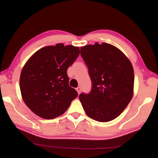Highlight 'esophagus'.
<instances>
[{"label": "esophagus", "instance_id": "34e87169", "mask_svg": "<svg viewBox=\"0 0 158 158\" xmlns=\"http://www.w3.org/2000/svg\"><path fill=\"white\" fill-rule=\"evenodd\" d=\"M76 90H77V93H78V94L79 95V94H80V93H81V87H77V89H76Z\"/></svg>", "mask_w": 158, "mask_h": 158}]
</instances>
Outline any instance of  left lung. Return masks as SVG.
Masks as SVG:
<instances>
[{
    "label": "left lung",
    "mask_w": 158,
    "mask_h": 158,
    "mask_svg": "<svg viewBox=\"0 0 158 158\" xmlns=\"http://www.w3.org/2000/svg\"><path fill=\"white\" fill-rule=\"evenodd\" d=\"M81 55L93 85L89 94L79 95L83 108L90 118L111 121L124 111L133 97L132 63L119 49L105 42L81 47Z\"/></svg>",
    "instance_id": "8db88e82"
}]
</instances>
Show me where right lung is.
Returning <instances> with one entry per match:
<instances>
[{"mask_svg":"<svg viewBox=\"0 0 158 158\" xmlns=\"http://www.w3.org/2000/svg\"><path fill=\"white\" fill-rule=\"evenodd\" d=\"M80 53L73 45L47 46L33 53L21 69V97L31 110L44 119L62 115L77 97L68 84V68Z\"/></svg>","mask_w":158,"mask_h":158,"instance_id":"obj_1","label":"right lung"}]
</instances>
